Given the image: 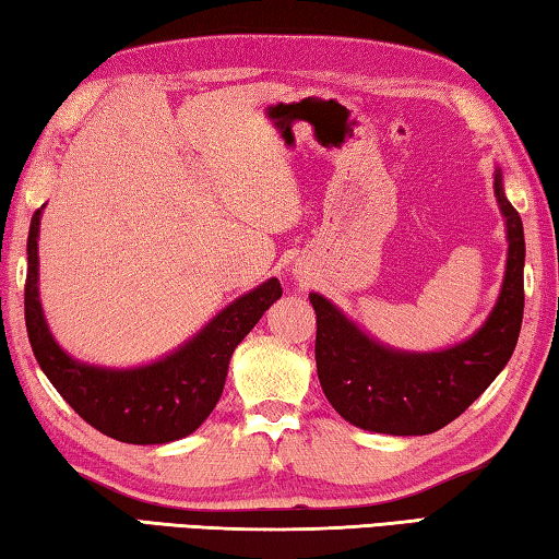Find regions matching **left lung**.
Here are the masks:
<instances>
[{
    "instance_id": "1",
    "label": "left lung",
    "mask_w": 559,
    "mask_h": 559,
    "mask_svg": "<svg viewBox=\"0 0 559 559\" xmlns=\"http://www.w3.org/2000/svg\"><path fill=\"white\" fill-rule=\"evenodd\" d=\"M496 200L506 219L508 261L500 296L476 333L437 353L382 345L335 302L310 293L316 308L318 380L345 421L392 437H424L456 419L508 365L523 323L525 236L496 167Z\"/></svg>"
}]
</instances>
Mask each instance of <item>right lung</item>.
<instances>
[{
  "label": "right lung",
  "mask_w": 559,
  "mask_h": 559,
  "mask_svg": "<svg viewBox=\"0 0 559 559\" xmlns=\"http://www.w3.org/2000/svg\"><path fill=\"white\" fill-rule=\"evenodd\" d=\"M36 210L26 241L24 318L34 357L73 412L93 429L122 443H169L202 427L224 392L236 345L283 296L269 278L222 308L200 333L155 362L100 367L71 357L56 343L39 298V226Z\"/></svg>",
  "instance_id": "add662e5"
}]
</instances>
